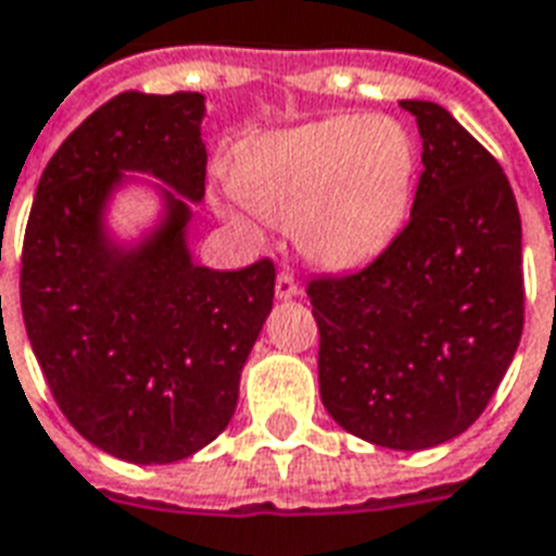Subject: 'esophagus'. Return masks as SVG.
I'll return each mask as SVG.
<instances>
[{
  "label": "esophagus",
  "instance_id": "34e87169",
  "mask_svg": "<svg viewBox=\"0 0 556 556\" xmlns=\"http://www.w3.org/2000/svg\"><path fill=\"white\" fill-rule=\"evenodd\" d=\"M274 294H277L279 300H291L300 294V286L294 282V277H291V274H286V270H282V274L277 277V286H274Z\"/></svg>",
  "mask_w": 556,
  "mask_h": 556
}]
</instances>
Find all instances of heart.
Masks as SVG:
<instances>
[{"label":"heart","mask_w":556,"mask_h":556,"mask_svg":"<svg viewBox=\"0 0 556 556\" xmlns=\"http://www.w3.org/2000/svg\"><path fill=\"white\" fill-rule=\"evenodd\" d=\"M415 179L418 143L404 123L332 117L265 138L232 185L267 224L294 226V241L312 265L353 270L401 232Z\"/></svg>","instance_id":"1"}]
</instances>
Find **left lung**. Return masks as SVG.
Returning <instances> with one entry per match:
<instances>
[{
  "mask_svg": "<svg viewBox=\"0 0 556 556\" xmlns=\"http://www.w3.org/2000/svg\"><path fill=\"white\" fill-rule=\"evenodd\" d=\"M409 224L371 265L309 282L320 401L332 421L392 451L466 433L504 380L525 327L521 217L501 164L425 100Z\"/></svg>",
  "mask_w": 556,
  "mask_h": 556,
  "instance_id": "left-lung-1",
  "label": "left lung"
}]
</instances>
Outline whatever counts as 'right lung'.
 <instances>
[{
    "instance_id": "obj_1",
    "label": "right lung",
    "mask_w": 556,
    "mask_h": 556,
    "mask_svg": "<svg viewBox=\"0 0 556 556\" xmlns=\"http://www.w3.org/2000/svg\"><path fill=\"white\" fill-rule=\"evenodd\" d=\"M205 97L126 90L90 114L37 182L20 267L28 341L49 392L90 445L164 466L224 433L274 306V262L197 265L191 203L205 194ZM152 175L160 220L121 242L108 205Z\"/></svg>"
}]
</instances>
